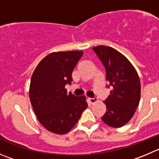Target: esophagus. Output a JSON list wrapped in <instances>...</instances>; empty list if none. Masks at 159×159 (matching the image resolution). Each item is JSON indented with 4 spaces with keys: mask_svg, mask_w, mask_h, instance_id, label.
Here are the masks:
<instances>
[{
    "mask_svg": "<svg viewBox=\"0 0 159 159\" xmlns=\"http://www.w3.org/2000/svg\"><path fill=\"white\" fill-rule=\"evenodd\" d=\"M87 100H88V101L90 102V104H93V103H95L97 101H98V98H88V99Z\"/></svg>",
    "mask_w": 159,
    "mask_h": 159,
    "instance_id": "1",
    "label": "esophagus"
}]
</instances>
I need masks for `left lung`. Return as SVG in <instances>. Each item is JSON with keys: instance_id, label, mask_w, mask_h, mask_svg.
Instances as JSON below:
<instances>
[{"instance_id": "left-lung-1", "label": "left lung", "mask_w": 159, "mask_h": 159, "mask_svg": "<svg viewBox=\"0 0 159 159\" xmlns=\"http://www.w3.org/2000/svg\"><path fill=\"white\" fill-rule=\"evenodd\" d=\"M92 49L105 66L107 87L111 88L101 119L111 127H121L132 119L140 102L138 74L130 61L114 48L101 45Z\"/></svg>"}]
</instances>
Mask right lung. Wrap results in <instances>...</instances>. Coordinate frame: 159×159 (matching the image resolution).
I'll return each instance as SVG.
<instances>
[{"mask_svg":"<svg viewBox=\"0 0 159 159\" xmlns=\"http://www.w3.org/2000/svg\"><path fill=\"white\" fill-rule=\"evenodd\" d=\"M84 51L51 53L40 61L32 75L30 98L39 122L45 129L65 134L73 128L87 108L84 96L66 92L72 73Z\"/></svg>","mask_w":159,"mask_h":159,"instance_id":"1","label":"right lung"}]
</instances>
